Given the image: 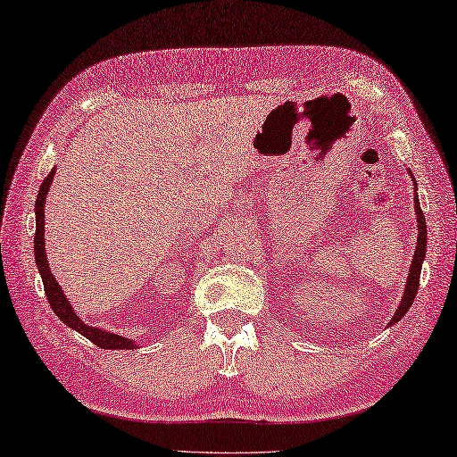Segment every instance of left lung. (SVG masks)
Returning <instances> with one entry per match:
<instances>
[{
  "mask_svg": "<svg viewBox=\"0 0 457 457\" xmlns=\"http://www.w3.org/2000/svg\"><path fill=\"white\" fill-rule=\"evenodd\" d=\"M411 174V170H409ZM411 179L414 184V191H417V181H414L412 174H411ZM414 212H417V222H419V237H417V250H414L412 254V263H411V271L407 276V286H404V293H403V299L399 303L397 311H395L393 319L389 324H395L399 322L404 314H407V311L411 309L414 297H417V291H419V281H420V270H422V262H424V254H427V220H424V212L420 209V201H419V195L414 194Z\"/></svg>",
  "mask_w": 457,
  "mask_h": 457,
  "instance_id": "1",
  "label": "left lung"
}]
</instances>
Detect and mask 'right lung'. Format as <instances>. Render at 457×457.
Instances as JSON below:
<instances>
[{"label":"right lung","instance_id":"obj_1","mask_svg":"<svg viewBox=\"0 0 457 457\" xmlns=\"http://www.w3.org/2000/svg\"><path fill=\"white\" fill-rule=\"evenodd\" d=\"M56 174V168L50 170V174L46 176V179L40 184L38 195L35 201V219H37V230H35V262L40 278H43V286H45V293L46 299L50 303V309L56 312V317L62 320L66 327H70L72 330L79 332L82 337H86L87 340H91L96 346L104 348V350H135L138 344H135L130 338L119 337L115 332H107L105 328L99 327H89L82 319L78 317V312L74 311L72 303L66 299V293L62 291V287L58 286L56 278L50 273L48 268V260H46V252H45V203H46V194L50 189V184H53Z\"/></svg>","mask_w":457,"mask_h":457}]
</instances>
